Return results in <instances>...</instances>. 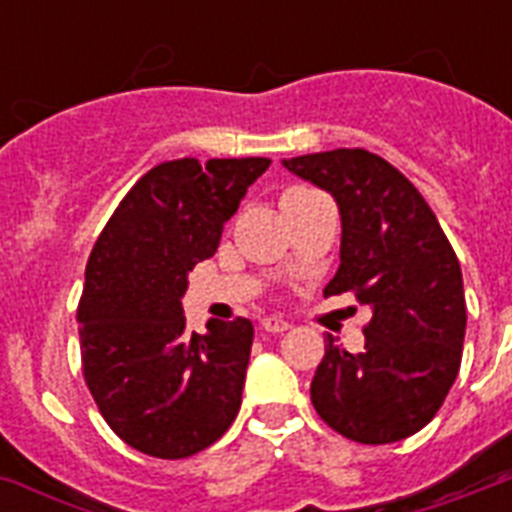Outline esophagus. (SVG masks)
Instances as JSON below:
<instances>
[{"label":"esophagus","mask_w":512,"mask_h":512,"mask_svg":"<svg viewBox=\"0 0 512 512\" xmlns=\"http://www.w3.org/2000/svg\"><path fill=\"white\" fill-rule=\"evenodd\" d=\"M260 327H263L265 332H273V335H279V332H287L289 321H284L281 316H265V319L260 321Z\"/></svg>","instance_id":"34e87169"}]
</instances>
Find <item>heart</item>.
<instances>
[{"instance_id":"1","label":"heart","mask_w":512,"mask_h":512,"mask_svg":"<svg viewBox=\"0 0 512 512\" xmlns=\"http://www.w3.org/2000/svg\"><path fill=\"white\" fill-rule=\"evenodd\" d=\"M289 193H295V191H289Z\"/></svg>"}]
</instances>
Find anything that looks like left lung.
<instances>
[{
  "instance_id": "1",
  "label": "left lung",
  "mask_w": 512,
  "mask_h": 512,
  "mask_svg": "<svg viewBox=\"0 0 512 512\" xmlns=\"http://www.w3.org/2000/svg\"><path fill=\"white\" fill-rule=\"evenodd\" d=\"M281 164L340 209V268L324 297L353 292L372 308L361 353L327 335L313 406L358 444L409 438L436 417L460 372L468 324L460 260L428 201L382 156L337 148Z\"/></svg>"
}]
</instances>
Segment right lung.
<instances>
[{"label": "right lung", "mask_w": 512, "mask_h": 512, "mask_svg": "<svg viewBox=\"0 0 512 512\" xmlns=\"http://www.w3.org/2000/svg\"><path fill=\"white\" fill-rule=\"evenodd\" d=\"M271 159H175L132 185L92 247L79 300L82 369L124 444L162 460L207 449L241 406L252 321L185 329L193 265L217 252L223 225Z\"/></svg>", "instance_id": "add662e5"}]
</instances>
